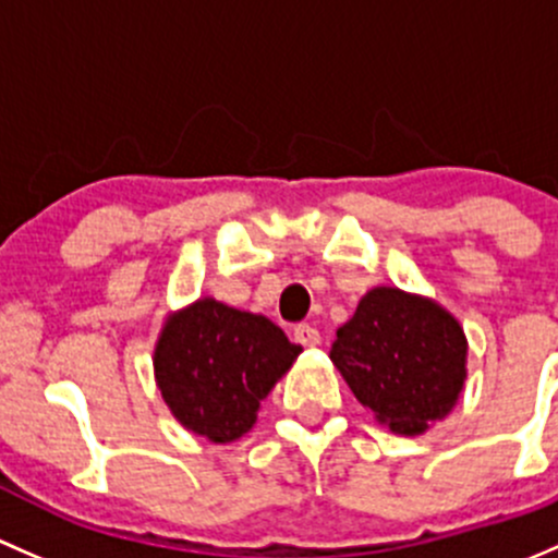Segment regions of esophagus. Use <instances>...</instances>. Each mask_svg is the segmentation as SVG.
Wrapping results in <instances>:
<instances>
[{
  "label": "esophagus",
  "mask_w": 558,
  "mask_h": 558,
  "mask_svg": "<svg viewBox=\"0 0 558 558\" xmlns=\"http://www.w3.org/2000/svg\"><path fill=\"white\" fill-rule=\"evenodd\" d=\"M292 338H295V343H301V347H319V330L314 325H295Z\"/></svg>",
  "instance_id": "esophagus-1"
}]
</instances>
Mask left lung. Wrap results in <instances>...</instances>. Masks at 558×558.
<instances>
[{
	"mask_svg": "<svg viewBox=\"0 0 558 558\" xmlns=\"http://www.w3.org/2000/svg\"><path fill=\"white\" fill-rule=\"evenodd\" d=\"M332 365L378 424L422 435L453 411L468 378V338L449 308L400 287H373L338 327Z\"/></svg>",
	"mask_w": 558,
	"mask_h": 558,
	"instance_id": "left-lung-1",
	"label": "left lung"
}]
</instances>
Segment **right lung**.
Segmentation results:
<instances>
[{
    "mask_svg": "<svg viewBox=\"0 0 558 558\" xmlns=\"http://www.w3.org/2000/svg\"><path fill=\"white\" fill-rule=\"evenodd\" d=\"M303 349L263 314L198 298L169 314L153 352L155 384L171 416L209 444H233Z\"/></svg>",
    "mask_w": 558,
    "mask_h": 558,
    "instance_id": "1",
    "label": "right lung"
}]
</instances>
